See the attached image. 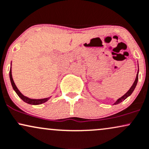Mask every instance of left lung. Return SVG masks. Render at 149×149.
I'll return each instance as SVG.
<instances>
[{
    "label": "left lung",
    "mask_w": 149,
    "mask_h": 149,
    "mask_svg": "<svg viewBox=\"0 0 149 149\" xmlns=\"http://www.w3.org/2000/svg\"><path fill=\"white\" fill-rule=\"evenodd\" d=\"M138 74H139V65H138V71H137V76H136V78H135V80H134L133 84H132V86H131V88L129 89V91H127L126 93L125 94V95H123L122 97H120V98H118L117 100L114 103H113V104H119V103H120L121 102H123V100H125V99L127 98V97H129L131 94L132 93V92L134 91V88H135L136 86H137V81H138Z\"/></svg>",
    "instance_id": "left-lung-1"
}]
</instances>
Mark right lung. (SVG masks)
<instances>
[{
    "label": "right lung",
    "instance_id": "obj_1",
    "mask_svg": "<svg viewBox=\"0 0 149 149\" xmlns=\"http://www.w3.org/2000/svg\"><path fill=\"white\" fill-rule=\"evenodd\" d=\"M10 81H11V84L12 86V88H13L15 91L17 93V94L18 95V96L20 97L21 99L23 101L28 103V104H33V105H38V104H41L42 103L46 102L47 100H49L50 97H46V98H43V99H31L29 97H26L24 96L23 94L19 91V89L17 88V87L16 86L15 82H14L13 79H12V68H10Z\"/></svg>",
    "mask_w": 149,
    "mask_h": 149
}]
</instances>
